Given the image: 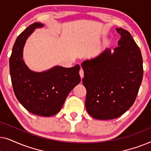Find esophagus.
<instances>
[{
	"label": "esophagus",
	"instance_id": "obj_1",
	"mask_svg": "<svg viewBox=\"0 0 151 151\" xmlns=\"http://www.w3.org/2000/svg\"><path fill=\"white\" fill-rule=\"evenodd\" d=\"M79 74H80V77H81V78H84V71L82 69L80 70Z\"/></svg>",
	"mask_w": 151,
	"mask_h": 151
}]
</instances>
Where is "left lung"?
<instances>
[{"label": "left lung", "instance_id": "8db88e82", "mask_svg": "<svg viewBox=\"0 0 151 151\" xmlns=\"http://www.w3.org/2000/svg\"><path fill=\"white\" fill-rule=\"evenodd\" d=\"M116 30L121 38L114 52L106 49L82 64L86 109L98 119H113L127 111L135 102L143 78L139 47L128 31Z\"/></svg>", "mask_w": 151, "mask_h": 151}]
</instances>
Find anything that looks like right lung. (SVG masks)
Segmentation results:
<instances>
[{
	"mask_svg": "<svg viewBox=\"0 0 151 151\" xmlns=\"http://www.w3.org/2000/svg\"><path fill=\"white\" fill-rule=\"evenodd\" d=\"M42 26L34 22L18 36L9 58V72L14 94L20 104L33 114L49 117L61 110L68 94L80 82V68L78 65L55 67L41 73L28 69L22 60L24 45L34 29Z\"/></svg>",
	"mask_w": 151,
	"mask_h": 151,
	"instance_id": "add662e5",
	"label": "right lung"
}]
</instances>
